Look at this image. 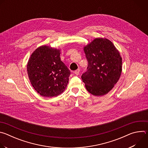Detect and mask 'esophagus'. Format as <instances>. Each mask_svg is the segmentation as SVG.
I'll return each instance as SVG.
<instances>
[{"label": "esophagus", "instance_id": "1", "mask_svg": "<svg viewBox=\"0 0 148 148\" xmlns=\"http://www.w3.org/2000/svg\"><path fill=\"white\" fill-rule=\"evenodd\" d=\"M74 73L75 75H78L79 74V69H77V70H76L75 71H74Z\"/></svg>", "mask_w": 148, "mask_h": 148}]
</instances>
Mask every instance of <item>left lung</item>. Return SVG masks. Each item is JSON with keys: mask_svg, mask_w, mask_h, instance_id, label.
Segmentation results:
<instances>
[{"mask_svg": "<svg viewBox=\"0 0 148 148\" xmlns=\"http://www.w3.org/2000/svg\"><path fill=\"white\" fill-rule=\"evenodd\" d=\"M88 61L87 71L81 78L87 91L95 96L108 93L122 73V58L112 42L96 38L84 47Z\"/></svg>", "mask_w": 148, "mask_h": 148, "instance_id": "left-lung-1", "label": "left lung"}]
</instances>
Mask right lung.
<instances>
[{
	"mask_svg": "<svg viewBox=\"0 0 148 148\" xmlns=\"http://www.w3.org/2000/svg\"><path fill=\"white\" fill-rule=\"evenodd\" d=\"M34 90L45 97H57L66 90L70 71L61 61L60 50L42 46L34 51L27 65Z\"/></svg>",
	"mask_w": 148,
	"mask_h": 148,
	"instance_id": "add662e5",
	"label": "right lung"
}]
</instances>
